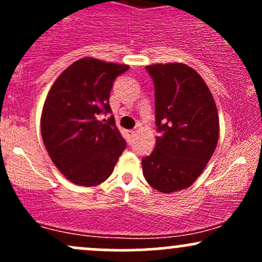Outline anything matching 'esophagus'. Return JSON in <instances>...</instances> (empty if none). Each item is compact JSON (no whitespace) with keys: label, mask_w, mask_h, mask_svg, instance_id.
I'll list each match as a JSON object with an SVG mask.
<instances>
[{"label":"esophagus","mask_w":262,"mask_h":262,"mask_svg":"<svg viewBox=\"0 0 262 262\" xmlns=\"http://www.w3.org/2000/svg\"><path fill=\"white\" fill-rule=\"evenodd\" d=\"M128 134H129V137L133 138V137H135V134H137V132H135V130H128Z\"/></svg>","instance_id":"34e87169"}]
</instances>
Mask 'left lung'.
Instances as JSON below:
<instances>
[{"label": "left lung", "instance_id": "8db88e82", "mask_svg": "<svg viewBox=\"0 0 262 262\" xmlns=\"http://www.w3.org/2000/svg\"><path fill=\"white\" fill-rule=\"evenodd\" d=\"M155 87L154 151L141 159L145 180L164 193L192 185L214 152L219 117L201 75L181 62L146 66Z\"/></svg>", "mask_w": 262, "mask_h": 262}]
</instances>
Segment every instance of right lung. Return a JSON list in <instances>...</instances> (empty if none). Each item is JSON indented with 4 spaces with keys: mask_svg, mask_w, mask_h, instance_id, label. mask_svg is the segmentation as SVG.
Wrapping results in <instances>:
<instances>
[{
    "mask_svg": "<svg viewBox=\"0 0 262 262\" xmlns=\"http://www.w3.org/2000/svg\"><path fill=\"white\" fill-rule=\"evenodd\" d=\"M128 65L82 58L60 74L41 112L40 129L50 159L66 179L76 185L106 181L127 143L111 113L110 93L117 76Z\"/></svg>",
    "mask_w": 262,
    "mask_h": 262,
    "instance_id": "obj_1",
    "label": "right lung"
}]
</instances>
